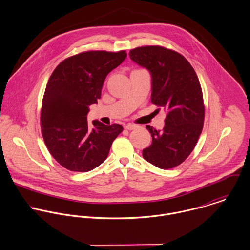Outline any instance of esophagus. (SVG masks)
Listing matches in <instances>:
<instances>
[{
	"label": "esophagus",
	"mask_w": 250,
	"mask_h": 250,
	"mask_svg": "<svg viewBox=\"0 0 250 250\" xmlns=\"http://www.w3.org/2000/svg\"><path fill=\"white\" fill-rule=\"evenodd\" d=\"M126 129H128V130H132V129H135V128H137L138 127V125H132V124H127V125H125V126Z\"/></svg>",
	"instance_id": "34e87169"
}]
</instances>
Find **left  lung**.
I'll list each match as a JSON object with an SVG mask.
<instances>
[{
    "instance_id": "8db88e82",
    "label": "left lung",
    "mask_w": 250,
    "mask_h": 250,
    "mask_svg": "<svg viewBox=\"0 0 250 250\" xmlns=\"http://www.w3.org/2000/svg\"><path fill=\"white\" fill-rule=\"evenodd\" d=\"M129 57L151 75V102L166 110L165 126L147 125L152 137L143 157L160 169L183 163L195 148L203 129L205 105L195 70L180 53L162 46H142ZM159 110V109H157Z\"/></svg>"
}]
</instances>
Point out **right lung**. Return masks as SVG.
I'll use <instances>...</instances> for the list:
<instances>
[{"label": "right lung", "instance_id": "obj_1", "mask_svg": "<svg viewBox=\"0 0 250 250\" xmlns=\"http://www.w3.org/2000/svg\"><path fill=\"white\" fill-rule=\"evenodd\" d=\"M125 58V50L82 52L63 60L51 74L42 105V133L51 155L67 170L98 167L123 131L121 125L99 121L91 126L87 114L100 100L108 73Z\"/></svg>", "mask_w": 250, "mask_h": 250}]
</instances>
